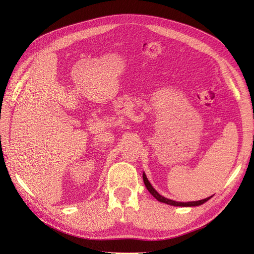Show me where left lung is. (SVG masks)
<instances>
[{
    "label": "left lung",
    "instance_id": "obj_1",
    "mask_svg": "<svg viewBox=\"0 0 254 254\" xmlns=\"http://www.w3.org/2000/svg\"><path fill=\"white\" fill-rule=\"evenodd\" d=\"M143 180H144V183H145V187L147 188L149 193L155 197L158 201L160 202H163V203H166V204H170V205H175V206H197V205H200L202 203H204L205 201L209 200V199L212 197H209V198H205V199H202V200H198V201H189V202H178V201H174V200H171V199H167L163 196H161L158 191L152 188V186L150 184V182L148 181L147 177H146V175L143 173Z\"/></svg>",
    "mask_w": 254,
    "mask_h": 254
}]
</instances>
